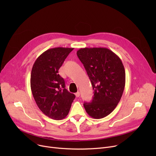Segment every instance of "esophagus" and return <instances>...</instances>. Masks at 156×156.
<instances>
[{"instance_id": "34e87169", "label": "esophagus", "mask_w": 156, "mask_h": 156, "mask_svg": "<svg viewBox=\"0 0 156 156\" xmlns=\"http://www.w3.org/2000/svg\"><path fill=\"white\" fill-rule=\"evenodd\" d=\"M75 95L76 97H79L80 95V93L79 92H77L76 94H75Z\"/></svg>"}]
</instances>
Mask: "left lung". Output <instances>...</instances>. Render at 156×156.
<instances>
[{"instance_id":"left-lung-1","label":"left lung","mask_w":156,"mask_h":156,"mask_svg":"<svg viewBox=\"0 0 156 156\" xmlns=\"http://www.w3.org/2000/svg\"><path fill=\"white\" fill-rule=\"evenodd\" d=\"M94 90L91 102L83 104L88 115L101 119L111 114L121 100L125 70L119 57L107 48H81L76 52Z\"/></svg>"}]
</instances>
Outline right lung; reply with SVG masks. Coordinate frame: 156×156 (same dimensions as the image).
<instances>
[{"instance_id":"right-lung-1","label":"right lung","mask_w":156,"mask_h":156,"mask_svg":"<svg viewBox=\"0 0 156 156\" xmlns=\"http://www.w3.org/2000/svg\"><path fill=\"white\" fill-rule=\"evenodd\" d=\"M74 48L48 49L36 59L33 66L30 85L38 108L45 115L55 120L67 116L75 95L65 88L59 69Z\"/></svg>"}]
</instances>
